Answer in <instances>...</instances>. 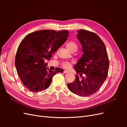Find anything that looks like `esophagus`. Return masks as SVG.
I'll use <instances>...</instances> for the list:
<instances>
[{
	"label": "esophagus",
	"mask_w": 127,
	"mask_h": 127,
	"mask_svg": "<svg viewBox=\"0 0 127 127\" xmlns=\"http://www.w3.org/2000/svg\"><path fill=\"white\" fill-rule=\"evenodd\" d=\"M68 72H69V71H67V70H64V74H67V73H68Z\"/></svg>",
	"instance_id": "1"
}]
</instances>
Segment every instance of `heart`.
I'll return each mask as SVG.
<instances>
[{"label": "heart", "instance_id": "b5f03b06", "mask_svg": "<svg viewBox=\"0 0 127 127\" xmlns=\"http://www.w3.org/2000/svg\"><path fill=\"white\" fill-rule=\"evenodd\" d=\"M67 47L69 50H70L72 52H76L78 49L77 45L74 41L69 42L67 44ZM61 65L65 69H69L71 67L72 64L69 61H64Z\"/></svg>", "mask_w": 127, "mask_h": 127}]
</instances>
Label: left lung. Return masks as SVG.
<instances>
[{
    "instance_id": "obj_1",
    "label": "left lung",
    "mask_w": 127,
    "mask_h": 127,
    "mask_svg": "<svg viewBox=\"0 0 127 127\" xmlns=\"http://www.w3.org/2000/svg\"><path fill=\"white\" fill-rule=\"evenodd\" d=\"M77 32L83 55L74 69L79 76L76 75L74 81L67 86L74 94L87 97L102 86L108 74L109 61L105 44L96 34L85 30Z\"/></svg>"
}]
</instances>
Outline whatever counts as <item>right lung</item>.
Wrapping results in <instances>:
<instances>
[{
  "label": "right lung",
  "instance_id": "add662e5",
  "mask_svg": "<svg viewBox=\"0 0 127 127\" xmlns=\"http://www.w3.org/2000/svg\"><path fill=\"white\" fill-rule=\"evenodd\" d=\"M69 31L44 30L28 34L18 46L15 64L17 74L30 91L37 92L48 88L53 76L64 70L47 69L45 59L50 60L67 40Z\"/></svg>",
  "mask_w": 127,
  "mask_h": 127
}]
</instances>
